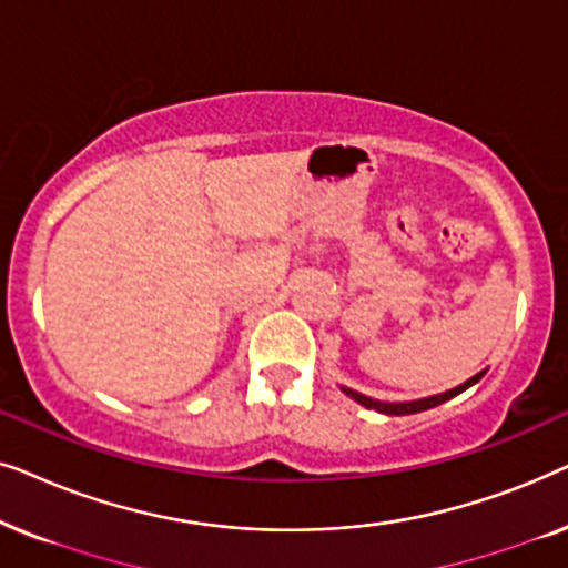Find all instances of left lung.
Returning <instances> with one entry per match:
<instances>
[{"instance_id": "obj_1", "label": "left lung", "mask_w": 568, "mask_h": 568, "mask_svg": "<svg viewBox=\"0 0 568 568\" xmlns=\"http://www.w3.org/2000/svg\"><path fill=\"white\" fill-rule=\"evenodd\" d=\"M480 377H484V372H478L476 377H470L468 383L453 387V390H447V393H442V395H432V398L410 400V403H379V400L367 398V395H362V393L346 390V387H344V393L352 395V398H354L356 403H362L364 408H375V410H379V414H387V416H408V414H422V410H429V408H434V406H442V403H445V400L455 398V395H460L463 390H468L470 385H476Z\"/></svg>"}]
</instances>
